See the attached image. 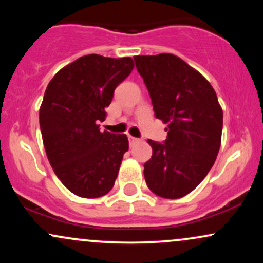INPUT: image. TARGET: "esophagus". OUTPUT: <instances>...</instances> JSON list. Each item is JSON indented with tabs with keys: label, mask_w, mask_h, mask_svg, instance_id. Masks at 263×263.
I'll use <instances>...</instances> for the list:
<instances>
[{
	"label": "esophagus",
	"mask_w": 263,
	"mask_h": 263,
	"mask_svg": "<svg viewBox=\"0 0 263 263\" xmlns=\"http://www.w3.org/2000/svg\"><path fill=\"white\" fill-rule=\"evenodd\" d=\"M128 141H129V144H134V143H136V142L138 141V138L132 137V136H128Z\"/></svg>",
	"instance_id": "esophagus-1"
}]
</instances>
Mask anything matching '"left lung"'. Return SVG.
<instances>
[{
    "mask_svg": "<svg viewBox=\"0 0 263 263\" xmlns=\"http://www.w3.org/2000/svg\"><path fill=\"white\" fill-rule=\"evenodd\" d=\"M157 119L167 123L164 143L152 140L144 163L147 186L158 197L178 199L206 177L221 144L222 110L215 90L194 68L170 53L136 55Z\"/></svg>",
    "mask_w": 263,
    "mask_h": 263,
    "instance_id": "8db88e82",
    "label": "left lung"
}]
</instances>
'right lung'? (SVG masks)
Returning a JSON list of instances; mask_svg holds the SVG:
<instances>
[{
	"instance_id": "right-lung-1",
	"label": "right lung",
	"mask_w": 263,
	"mask_h": 263,
	"mask_svg": "<svg viewBox=\"0 0 263 263\" xmlns=\"http://www.w3.org/2000/svg\"><path fill=\"white\" fill-rule=\"evenodd\" d=\"M134 60L89 54L54 75L39 108L48 161L60 182L81 198H99L112 189L126 135L100 131L120 83L131 74Z\"/></svg>"
}]
</instances>
